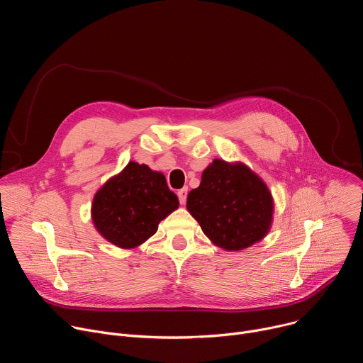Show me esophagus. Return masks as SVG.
Returning a JSON list of instances; mask_svg holds the SVG:
<instances>
[{"label":"esophagus","instance_id":"1","mask_svg":"<svg viewBox=\"0 0 363 363\" xmlns=\"http://www.w3.org/2000/svg\"><path fill=\"white\" fill-rule=\"evenodd\" d=\"M186 195H188V188L184 186L182 189L178 191V198H179V202L184 205L186 202Z\"/></svg>","mask_w":363,"mask_h":363}]
</instances>
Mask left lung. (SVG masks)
Returning a JSON list of instances; mask_svg holds the SVG:
<instances>
[{
  "mask_svg": "<svg viewBox=\"0 0 363 363\" xmlns=\"http://www.w3.org/2000/svg\"><path fill=\"white\" fill-rule=\"evenodd\" d=\"M186 210L214 245L241 251L270 233L274 199L245 164L214 160L203 169L199 186L188 194Z\"/></svg>",
  "mask_w": 363,
  "mask_h": 363,
  "instance_id": "obj_1",
  "label": "left lung"
}]
</instances>
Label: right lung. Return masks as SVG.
I'll return each mask as SVG.
<instances>
[{
	"mask_svg": "<svg viewBox=\"0 0 363 363\" xmlns=\"http://www.w3.org/2000/svg\"><path fill=\"white\" fill-rule=\"evenodd\" d=\"M178 206V196L168 188L162 172L130 161L94 194L91 221L111 244L135 250L157 233L160 223Z\"/></svg>",
	"mask_w": 363,
	"mask_h": 363,
	"instance_id": "obj_1",
	"label": "right lung"
}]
</instances>
